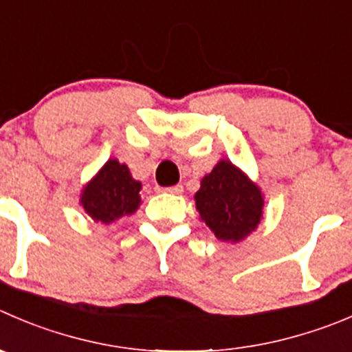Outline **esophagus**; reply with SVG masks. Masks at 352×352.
I'll return each mask as SVG.
<instances>
[{
	"label": "esophagus",
	"mask_w": 352,
	"mask_h": 352,
	"mask_svg": "<svg viewBox=\"0 0 352 352\" xmlns=\"http://www.w3.org/2000/svg\"><path fill=\"white\" fill-rule=\"evenodd\" d=\"M163 190H165V192H170V194H182L184 187H182V184H177V186L166 187V189H163Z\"/></svg>",
	"instance_id": "34e87169"
}]
</instances>
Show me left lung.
Instances as JSON below:
<instances>
[{"instance_id": "obj_1", "label": "left lung", "mask_w": 352, "mask_h": 352, "mask_svg": "<svg viewBox=\"0 0 352 352\" xmlns=\"http://www.w3.org/2000/svg\"><path fill=\"white\" fill-rule=\"evenodd\" d=\"M194 199L201 220L225 242L245 239L263 218L261 189L228 160L203 177Z\"/></svg>"}]
</instances>
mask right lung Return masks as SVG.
Returning <instances> with one entry per match:
<instances>
[{
    "label": "right lung",
    "instance_id": "add662e5",
    "mask_svg": "<svg viewBox=\"0 0 352 352\" xmlns=\"http://www.w3.org/2000/svg\"><path fill=\"white\" fill-rule=\"evenodd\" d=\"M139 190L141 182L132 179L129 166L113 158L82 189L80 204L94 221L110 225L138 211L141 204Z\"/></svg>",
    "mask_w": 352,
    "mask_h": 352
}]
</instances>
